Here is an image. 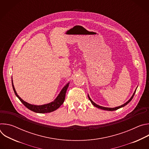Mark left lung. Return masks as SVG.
Wrapping results in <instances>:
<instances>
[{
  "mask_svg": "<svg viewBox=\"0 0 149 149\" xmlns=\"http://www.w3.org/2000/svg\"><path fill=\"white\" fill-rule=\"evenodd\" d=\"M136 90H137V88L136 89V90H135L134 93H133V94L132 97L130 98V99L128 101H127L125 103H124V104H123V105H121L119 106V107H115V108H108V107H102V106H100V105H98L96 104L94 102H93V101L91 100V99L90 98V96H89L88 95V97L89 100H90V101H91V103L93 104V105L94 106H95V107H97V108H98V109H100L104 110H107V111H114V110H118V109H120V108H121V107H124L125 105H126L127 104L129 103V102L131 101V100L133 99V97H134V94H135V93H136Z\"/></svg>",
  "mask_w": 149,
  "mask_h": 149,
  "instance_id": "obj_1",
  "label": "left lung"
}]
</instances>
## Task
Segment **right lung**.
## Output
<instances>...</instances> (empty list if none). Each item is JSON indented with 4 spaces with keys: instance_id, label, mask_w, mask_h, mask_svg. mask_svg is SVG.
Wrapping results in <instances>:
<instances>
[{
    "instance_id": "1",
    "label": "right lung",
    "mask_w": 149,
    "mask_h": 149,
    "mask_svg": "<svg viewBox=\"0 0 149 149\" xmlns=\"http://www.w3.org/2000/svg\"><path fill=\"white\" fill-rule=\"evenodd\" d=\"M12 87L14 91V93L15 95L17 96V97L19 99V100L22 102V103L25 106L26 108L29 109L30 110L38 113H51L52 111H54L58 109L60 106L63 104V102H64L65 98V94L69 86V84L68 83L66 86L62 88L61 91L60 92L59 94L58 95V97L56 98V99L47 104H44V105H32L31 104H29L25 101H24L22 98H21L16 93V91L15 89L14 86L13 84V81L12 79Z\"/></svg>"
}]
</instances>
